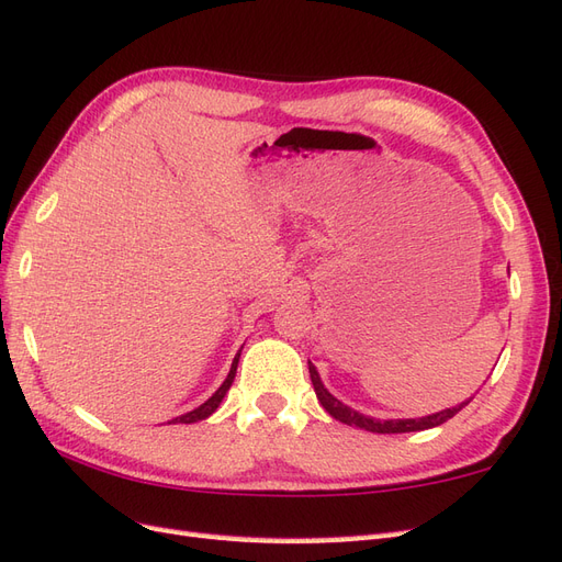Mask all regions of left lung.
I'll return each instance as SVG.
<instances>
[{
    "label": "left lung",
    "mask_w": 562,
    "mask_h": 562,
    "mask_svg": "<svg viewBox=\"0 0 562 562\" xmlns=\"http://www.w3.org/2000/svg\"><path fill=\"white\" fill-rule=\"evenodd\" d=\"M308 372H311V382H313V390H315V396H318L321 406L333 415L335 420L344 423V425H351V427H361L366 431H375V435H401V431H420V429H429V427H437V425H443L446 420H451L453 415L465 408L470 401H465V404L460 406H453V408H446V411H439V413H431V415H425V418H408V420H375V418H368V415L358 413L349 406H344L339 398H335L333 394H329L325 390V384L321 382V375L318 370H315L313 363H308Z\"/></svg>",
    "instance_id": "obj_1"
}]
</instances>
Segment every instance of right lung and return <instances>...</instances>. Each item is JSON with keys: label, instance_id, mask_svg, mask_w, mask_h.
Wrapping results in <instances>:
<instances>
[{"label": "right lung", "instance_id": "obj_1", "mask_svg": "<svg viewBox=\"0 0 562 562\" xmlns=\"http://www.w3.org/2000/svg\"><path fill=\"white\" fill-rule=\"evenodd\" d=\"M241 353V351H239ZM239 353L235 356V361H233V368H229V372H227V378H225V382L218 386V392H215L206 404H201L199 408H194V411H190V413H184V415H180V418H176V420H170V423H184V425H190V423H199V420H206L211 413H215V408L221 406V401H223V396L227 394V390L229 386H233V382H235V372H237V363H239Z\"/></svg>", "mask_w": 562, "mask_h": 562}]
</instances>
